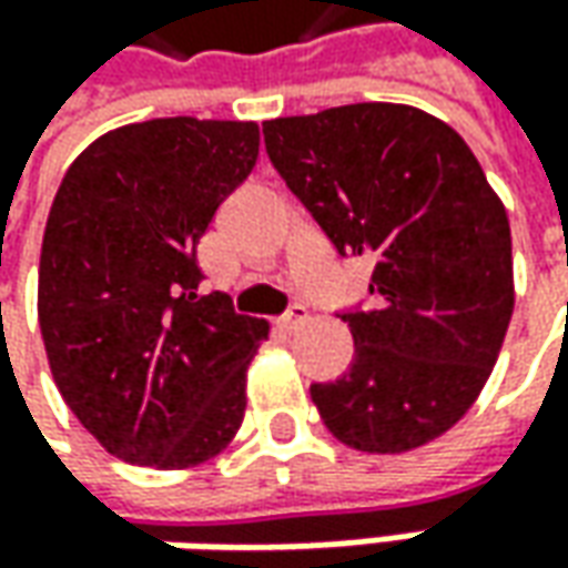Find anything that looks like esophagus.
<instances>
[{
  "instance_id": "34e87169",
  "label": "esophagus",
  "mask_w": 568,
  "mask_h": 568,
  "mask_svg": "<svg viewBox=\"0 0 568 568\" xmlns=\"http://www.w3.org/2000/svg\"><path fill=\"white\" fill-rule=\"evenodd\" d=\"M307 321H311V311H307L304 304H292L283 317H280V326H283L285 333H295V329H298V326Z\"/></svg>"
}]
</instances>
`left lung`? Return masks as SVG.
<instances>
[{"instance_id": "1", "label": "left lung", "mask_w": 568, "mask_h": 568, "mask_svg": "<svg viewBox=\"0 0 568 568\" xmlns=\"http://www.w3.org/2000/svg\"><path fill=\"white\" fill-rule=\"evenodd\" d=\"M270 163L343 257H374V311H345L348 374L311 399L336 440L408 453L478 399L513 317L506 206L453 128L402 103L264 122Z\"/></svg>"}]
</instances>
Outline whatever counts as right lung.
Masks as SVG:
<instances>
[{
    "instance_id": "right-lung-1",
    "label": "right lung",
    "mask_w": 568,
    "mask_h": 568,
    "mask_svg": "<svg viewBox=\"0 0 568 568\" xmlns=\"http://www.w3.org/2000/svg\"><path fill=\"white\" fill-rule=\"evenodd\" d=\"M257 148L254 122L150 119L97 138L55 191L40 333L62 399L115 459L191 468L242 427L270 326L197 292V242Z\"/></svg>"
}]
</instances>
